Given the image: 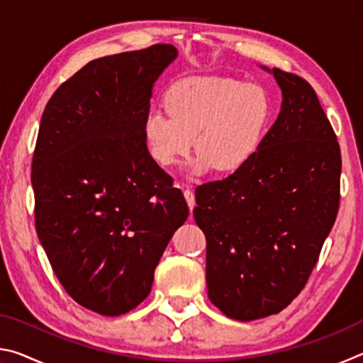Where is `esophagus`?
Wrapping results in <instances>:
<instances>
[{"label": "esophagus", "instance_id": "esophagus-1", "mask_svg": "<svg viewBox=\"0 0 363 363\" xmlns=\"http://www.w3.org/2000/svg\"><path fill=\"white\" fill-rule=\"evenodd\" d=\"M184 196H186V201L187 205L190 208V213H192V210L195 208V195L190 189H184Z\"/></svg>", "mask_w": 363, "mask_h": 363}]
</instances>
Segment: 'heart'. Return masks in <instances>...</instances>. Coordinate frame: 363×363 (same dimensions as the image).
Returning a JSON list of instances; mask_svg holds the SVG:
<instances>
[{
    "mask_svg": "<svg viewBox=\"0 0 363 363\" xmlns=\"http://www.w3.org/2000/svg\"><path fill=\"white\" fill-rule=\"evenodd\" d=\"M163 104L168 113L153 110L145 116L147 150L157 164L169 168L195 144V173L242 169L259 149L272 115L261 86L227 77L181 79L167 91Z\"/></svg>",
    "mask_w": 363,
    "mask_h": 363,
    "instance_id": "b5f03b06",
    "label": "heart"
}]
</instances>
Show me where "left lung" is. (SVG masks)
Returning <instances> with one entry per match:
<instances>
[{
    "instance_id": "8db88e82",
    "label": "left lung",
    "mask_w": 363,
    "mask_h": 363,
    "mask_svg": "<svg viewBox=\"0 0 363 363\" xmlns=\"http://www.w3.org/2000/svg\"><path fill=\"white\" fill-rule=\"evenodd\" d=\"M262 69L281 89L277 120L242 169L195 189L208 298L240 322L279 314L298 296L340 208L341 150L315 91Z\"/></svg>"
}]
</instances>
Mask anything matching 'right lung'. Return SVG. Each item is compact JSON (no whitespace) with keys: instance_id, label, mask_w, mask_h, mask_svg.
Listing matches in <instances>:
<instances>
[{"instance_id":"right-lung-1","label":"right lung","mask_w":363,"mask_h":363,"mask_svg":"<svg viewBox=\"0 0 363 363\" xmlns=\"http://www.w3.org/2000/svg\"><path fill=\"white\" fill-rule=\"evenodd\" d=\"M173 45L91 60L43 112L32 162L36 233L65 291L101 315L149 296L189 206L144 140L152 88Z\"/></svg>"}]
</instances>
